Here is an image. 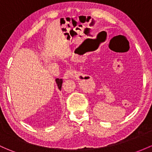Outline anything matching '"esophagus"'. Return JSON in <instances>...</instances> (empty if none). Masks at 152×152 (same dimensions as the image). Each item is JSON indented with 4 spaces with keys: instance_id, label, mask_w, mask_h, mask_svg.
I'll use <instances>...</instances> for the list:
<instances>
[{
    "instance_id": "1",
    "label": "esophagus",
    "mask_w": 152,
    "mask_h": 152,
    "mask_svg": "<svg viewBox=\"0 0 152 152\" xmlns=\"http://www.w3.org/2000/svg\"><path fill=\"white\" fill-rule=\"evenodd\" d=\"M73 75H74V72H73V71H72V70H68V71H67L65 73V74H64L63 79H67L69 77H71V76H73Z\"/></svg>"
}]
</instances>
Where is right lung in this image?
<instances>
[{"mask_svg": "<svg viewBox=\"0 0 152 152\" xmlns=\"http://www.w3.org/2000/svg\"><path fill=\"white\" fill-rule=\"evenodd\" d=\"M56 84H57V87L60 90H61L62 89V84H63V79H55Z\"/></svg>", "mask_w": 152, "mask_h": 152, "instance_id": "obj_1", "label": "right lung"}]
</instances>
